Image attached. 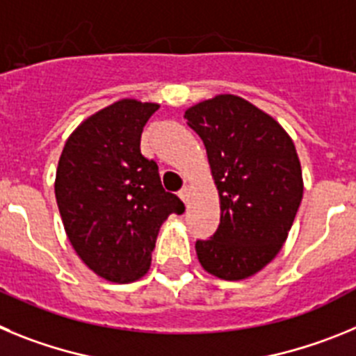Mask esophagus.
Returning a JSON list of instances; mask_svg holds the SVG:
<instances>
[{
	"instance_id": "obj_1",
	"label": "esophagus",
	"mask_w": 356,
	"mask_h": 356,
	"mask_svg": "<svg viewBox=\"0 0 356 356\" xmlns=\"http://www.w3.org/2000/svg\"><path fill=\"white\" fill-rule=\"evenodd\" d=\"M178 196H180L181 200H184V203H187V201H188V187L181 188L180 193H178Z\"/></svg>"
}]
</instances>
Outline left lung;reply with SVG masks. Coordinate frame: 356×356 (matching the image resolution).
I'll list each match as a JSON object with an SVG mask.
<instances>
[{"mask_svg":"<svg viewBox=\"0 0 356 356\" xmlns=\"http://www.w3.org/2000/svg\"><path fill=\"white\" fill-rule=\"evenodd\" d=\"M185 119L205 144L221 207L213 237L196 242L197 260L216 278H250L280 253L300 209L298 151L273 115L235 94L196 103Z\"/></svg>","mask_w":356,"mask_h":356,"instance_id":"1","label":"left lung"}]
</instances>
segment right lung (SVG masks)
Listing matches in <instances>:
<instances>
[{
    "label": "right lung",
    "instance_id": "1",
    "mask_svg": "<svg viewBox=\"0 0 356 356\" xmlns=\"http://www.w3.org/2000/svg\"><path fill=\"white\" fill-rule=\"evenodd\" d=\"M159 103L124 97L81 121L58 159L55 197L81 262L114 284H131L151 266L162 222L185 210L165 193L159 165L140 153V134Z\"/></svg>",
    "mask_w": 356,
    "mask_h": 356
}]
</instances>
